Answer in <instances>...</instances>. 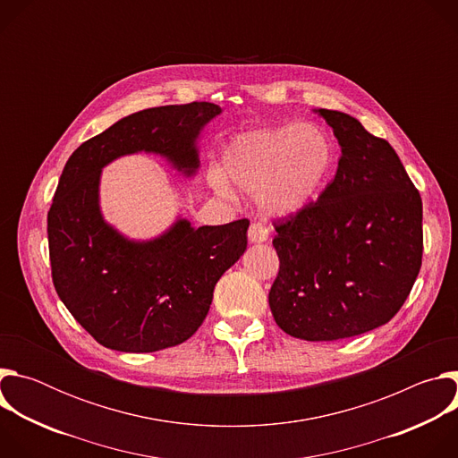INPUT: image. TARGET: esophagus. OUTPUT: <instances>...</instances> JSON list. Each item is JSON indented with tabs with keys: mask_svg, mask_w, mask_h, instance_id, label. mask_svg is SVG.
Segmentation results:
<instances>
[{
	"mask_svg": "<svg viewBox=\"0 0 458 458\" xmlns=\"http://www.w3.org/2000/svg\"><path fill=\"white\" fill-rule=\"evenodd\" d=\"M268 235H270V230L265 223H253L248 228V241L250 242H265V241H268Z\"/></svg>",
	"mask_w": 458,
	"mask_h": 458,
	"instance_id": "esophagus-1",
	"label": "esophagus"
}]
</instances>
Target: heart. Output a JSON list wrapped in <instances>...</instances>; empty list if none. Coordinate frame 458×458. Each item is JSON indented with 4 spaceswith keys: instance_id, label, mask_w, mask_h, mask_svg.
<instances>
[{
    "instance_id": "b5f03b06",
    "label": "heart",
    "mask_w": 458,
    "mask_h": 458,
    "mask_svg": "<svg viewBox=\"0 0 458 458\" xmlns=\"http://www.w3.org/2000/svg\"><path fill=\"white\" fill-rule=\"evenodd\" d=\"M335 170V145L313 123L259 128L235 136L221 154V173L210 172V184L221 195L237 188L255 193L272 216H295L308 208Z\"/></svg>"
}]
</instances>
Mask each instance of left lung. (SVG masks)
Masks as SVG:
<instances>
[{"instance_id": "left-lung-1", "label": "left lung", "mask_w": 458, "mask_h": 458, "mask_svg": "<svg viewBox=\"0 0 458 458\" xmlns=\"http://www.w3.org/2000/svg\"><path fill=\"white\" fill-rule=\"evenodd\" d=\"M315 112L339 141L337 174L315 203L276 223L281 267L268 295L279 328L313 343L386 324L422 265V199L397 152L350 114Z\"/></svg>"}]
</instances>
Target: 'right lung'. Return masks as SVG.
Wrapping results in <instances>:
<instances>
[{
  "mask_svg": "<svg viewBox=\"0 0 458 458\" xmlns=\"http://www.w3.org/2000/svg\"><path fill=\"white\" fill-rule=\"evenodd\" d=\"M221 112L193 101L130 114L85 141L63 168L47 219L52 281L105 348L150 353L190 339L217 281L246 250V219L193 228L177 217L161 235L138 241L108 225L99 205L101 172L123 156L156 154L193 177L199 136Z\"/></svg>",
  "mask_w": 458,
  "mask_h": 458,
  "instance_id": "add662e5",
  "label": "right lung"
}]
</instances>
